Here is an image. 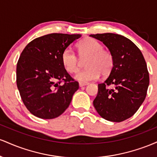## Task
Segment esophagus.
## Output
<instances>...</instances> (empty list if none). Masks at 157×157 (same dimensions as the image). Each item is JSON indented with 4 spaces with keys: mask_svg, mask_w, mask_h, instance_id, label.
Returning <instances> with one entry per match:
<instances>
[{
    "mask_svg": "<svg viewBox=\"0 0 157 157\" xmlns=\"http://www.w3.org/2000/svg\"><path fill=\"white\" fill-rule=\"evenodd\" d=\"M88 84H89V82H79V86H80V87H82V86H87Z\"/></svg>",
    "mask_w": 157,
    "mask_h": 157,
    "instance_id": "34e87169",
    "label": "esophagus"
}]
</instances>
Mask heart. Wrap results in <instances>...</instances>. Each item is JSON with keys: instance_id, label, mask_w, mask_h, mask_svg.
Segmentation results:
<instances>
[{"instance_id": "1", "label": "heart", "mask_w": 157, "mask_h": 157, "mask_svg": "<svg viewBox=\"0 0 157 157\" xmlns=\"http://www.w3.org/2000/svg\"><path fill=\"white\" fill-rule=\"evenodd\" d=\"M81 59L88 57L86 69L75 75V79L80 82L95 80L100 75H107L113 66V55L109 50L104 49L102 45L95 39L87 37L78 43L77 46ZM63 66L69 73H75L80 67V60L72 49L67 48L61 56Z\"/></svg>"}]
</instances>
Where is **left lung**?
I'll use <instances>...</instances> for the list:
<instances>
[{
    "mask_svg": "<svg viewBox=\"0 0 157 157\" xmlns=\"http://www.w3.org/2000/svg\"><path fill=\"white\" fill-rule=\"evenodd\" d=\"M89 36L103 43L113 57L109 77L98 84L94 106L106 120L124 121L136 112L146 97L149 86L146 63L137 46L124 36L113 33Z\"/></svg>",
    "mask_w": 157,
    "mask_h": 157,
    "instance_id": "left-lung-1",
    "label": "left lung"
}]
</instances>
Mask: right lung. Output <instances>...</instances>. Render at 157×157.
<instances>
[{
  "mask_svg": "<svg viewBox=\"0 0 157 157\" xmlns=\"http://www.w3.org/2000/svg\"><path fill=\"white\" fill-rule=\"evenodd\" d=\"M81 35L53 33L31 41L17 64V86L27 109L37 117L54 119L66 111L79 84L63 66V52ZM61 81L64 83L60 85Z\"/></svg>",
  "mask_w": 157,
  "mask_h": 157,
  "instance_id": "obj_1",
  "label": "right lung"
}]
</instances>
